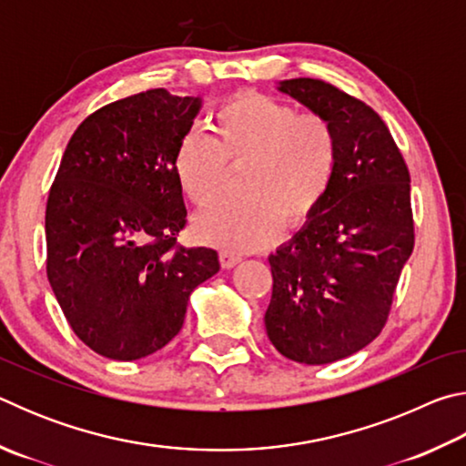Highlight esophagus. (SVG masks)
Masks as SVG:
<instances>
[{"label": "esophagus", "mask_w": 466, "mask_h": 466, "mask_svg": "<svg viewBox=\"0 0 466 466\" xmlns=\"http://www.w3.org/2000/svg\"><path fill=\"white\" fill-rule=\"evenodd\" d=\"M219 263H222L224 269H232L234 265L240 263V257L230 250H219Z\"/></svg>", "instance_id": "1"}]
</instances>
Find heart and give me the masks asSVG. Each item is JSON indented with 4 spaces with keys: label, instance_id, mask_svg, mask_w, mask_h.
I'll return each instance as SVG.
<instances>
[{
    "label": "heart",
    "instance_id": "heart-1",
    "mask_svg": "<svg viewBox=\"0 0 466 466\" xmlns=\"http://www.w3.org/2000/svg\"><path fill=\"white\" fill-rule=\"evenodd\" d=\"M244 167L240 199L222 201L195 222L203 242L230 252L258 250L283 228L317 214L339 167V137L327 116L265 94L242 92L214 115V137L187 133L175 154L180 191L208 208L224 191L228 168Z\"/></svg>",
    "mask_w": 466,
    "mask_h": 466
}]
</instances>
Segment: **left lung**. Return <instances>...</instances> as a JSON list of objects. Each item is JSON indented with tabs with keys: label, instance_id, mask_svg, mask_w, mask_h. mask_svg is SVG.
I'll return each mask as SVG.
<instances>
[{
	"label": "left lung",
	"instance_id": "8db88e82",
	"mask_svg": "<svg viewBox=\"0 0 466 466\" xmlns=\"http://www.w3.org/2000/svg\"><path fill=\"white\" fill-rule=\"evenodd\" d=\"M278 90L333 123L339 167L329 195L269 257V341L298 364H333L374 341L415 244L411 177L380 115L312 77Z\"/></svg>",
	"mask_w": 466,
	"mask_h": 466
}]
</instances>
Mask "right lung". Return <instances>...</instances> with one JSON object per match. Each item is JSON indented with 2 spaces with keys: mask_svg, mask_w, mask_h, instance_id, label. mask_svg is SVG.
Instances as JSON below:
<instances>
[{
  "mask_svg": "<svg viewBox=\"0 0 466 466\" xmlns=\"http://www.w3.org/2000/svg\"><path fill=\"white\" fill-rule=\"evenodd\" d=\"M199 96L154 88L80 123L46 199V278L74 333L108 360L152 356L183 329L218 252L177 242L187 208L175 154Z\"/></svg>",
  "mask_w": 466,
  "mask_h": 466,
  "instance_id": "add662e5",
  "label": "right lung"
}]
</instances>
